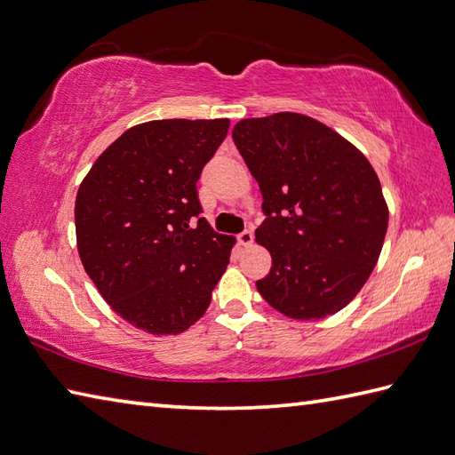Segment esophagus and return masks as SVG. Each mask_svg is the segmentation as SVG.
Returning a JSON list of instances; mask_svg holds the SVG:
<instances>
[{
    "instance_id": "esophagus-1",
    "label": "esophagus",
    "mask_w": 455,
    "mask_h": 455,
    "mask_svg": "<svg viewBox=\"0 0 455 455\" xmlns=\"http://www.w3.org/2000/svg\"><path fill=\"white\" fill-rule=\"evenodd\" d=\"M238 240H240V244H242V246H251V242H253V232H251V230H244V232H242V235L238 236Z\"/></svg>"
}]
</instances>
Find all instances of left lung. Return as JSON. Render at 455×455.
Instances as JSON below:
<instances>
[{
    "label": "left lung",
    "mask_w": 455,
    "mask_h": 455,
    "mask_svg": "<svg viewBox=\"0 0 455 455\" xmlns=\"http://www.w3.org/2000/svg\"><path fill=\"white\" fill-rule=\"evenodd\" d=\"M236 149L256 178L271 253L259 294L292 320H322L351 302L379 258L387 204L368 158L325 124L297 112L240 120Z\"/></svg>",
    "instance_id": "1"
}]
</instances>
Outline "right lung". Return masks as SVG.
<instances>
[{"label":"right lung","instance_id":"right-lung-1","mask_svg":"<svg viewBox=\"0 0 455 455\" xmlns=\"http://www.w3.org/2000/svg\"><path fill=\"white\" fill-rule=\"evenodd\" d=\"M228 125V118L133 125L83 178L79 258L102 299L137 330L186 331L227 271L236 240L199 217L196 184Z\"/></svg>","mask_w":455,"mask_h":455}]
</instances>
